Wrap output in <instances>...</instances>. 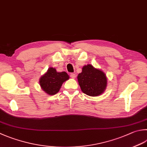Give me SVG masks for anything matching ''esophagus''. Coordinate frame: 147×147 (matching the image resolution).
Masks as SVG:
<instances>
[{"label":"esophagus","mask_w":147,"mask_h":147,"mask_svg":"<svg viewBox=\"0 0 147 147\" xmlns=\"http://www.w3.org/2000/svg\"><path fill=\"white\" fill-rule=\"evenodd\" d=\"M70 77H71L72 79H76V74H74V73H71V74H70Z\"/></svg>","instance_id":"esophagus-1"}]
</instances>
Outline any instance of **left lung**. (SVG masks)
<instances>
[{
    "instance_id": "left-lung-1",
    "label": "left lung",
    "mask_w": 147,
    "mask_h": 147,
    "mask_svg": "<svg viewBox=\"0 0 147 147\" xmlns=\"http://www.w3.org/2000/svg\"><path fill=\"white\" fill-rule=\"evenodd\" d=\"M77 81L82 92L91 96L100 95L107 85L106 74L90 64L83 66L82 72L77 76Z\"/></svg>"
}]
</instances>
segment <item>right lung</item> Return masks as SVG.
I'll return each mask as SVG.
<instances>
[{"mask_svg":"<svg viewBox=\"0 0 147 147\" xmlns=\"http://www.w3.org/2000/svg\"><path fill=\"white\" fill-rule=\"evenodd\" d=\"M70 77L65 71L57 72L53 67L48 70L39 79L40 87L49 95H54L59 92L63 83L69 79Z\"/></svg>","mask_w":147,"mask_h":147,"instance_id":"add662e5","label":"right lung"}]
</instances>
